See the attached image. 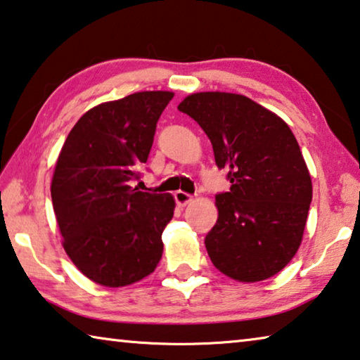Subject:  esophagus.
<instances>
[{"label": "esophagus", "mask_w": 360, "mask_h": 360, "mask_svg": "<svg viewBox=\"0 0 360 360\" xmlns=\"http://www.w3.org/2000/svg\"><path fill=\"white\" fill-rule=\"evenodd\" d=\"M174 200H176V203L179 205V207H186L187 203L192 202V195H191V193H187V192L176 191L174 192Z\"/></svg>", "instance_id": "obj_1"}]
</instances>
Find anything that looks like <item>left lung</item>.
Returning a JSON list of instances; mask_svg holds the SVG:
<instances>
[{
	"label": "left lung",
	"instance_id": "obj_1",
	"mask_svg": "<svg viewBox=\"0 0 360 360\" xmlns=\"http://www.w3.org/2000/svg\"><path fill=\"white\" fill-rule=\"evenodd\" d=\"M178 108L200 124L231 181L216 195L218 221L205 237L211 262L238 282L276 276L298 252L312 200L292 129L242 94L197 93Z\"/></svg>",
	"mask_w": 360,
	"mask_h": 360
}]
</instances>
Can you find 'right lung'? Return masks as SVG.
I'll return each mask as SVG.
<instances>
[{
    "instance_id": "add662e5",
    "label": "right lung",
    "mask_w": 360,
    "mask_h": 360,
    "mask_svg": "<svg viewBox=\"0 0 360 360\" xmlns=\"http://www.w3.org/2000/svg\"><path fill=\"white\" fill-rule=\"evenodd\" d=\"M169 91H142L88 110L57 158L51 198L64 250L104 287H124L155 271L162 233L174 213L171 193L129 182L147 162Z\"/></svg>"
}]
</instances>
